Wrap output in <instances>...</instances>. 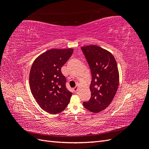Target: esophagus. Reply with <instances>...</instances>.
<instances>
[{
	"label": "esophagus",
	"mask_w": 149,
	"mask_h": 149,
	"mask_svg": "<svg viewBox=\"0 0 149 149\" xmlns=\"http://www.w3.org/2000/svg\"><path fill=\"white\" fill-rule=\"evenodd\" d=\"M78 88H79V86L78 85V86H76L75 87V88H74V89H73V90H74V91L75 92V93H76L78 91Z\"/></svg>",
	"instance_id": "1"
}]
</instances>
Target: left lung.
I'll return each instance as SVG.
<instances>
[{"instance_id": "left-lung-1", "label": "left lung", "mask_w": 149, "mask_h": 149, "mask_svg": "<svg viewBox=\"0 0 149 149\" xmlns=\"http://www.w3.org/2000/svg\"><path fill=\"white\" fill-rule=\"evenodd\" d=\"M92 74L90 85L91 97L84 107L94 113L104 110L113 100L119 83L118 65L114 56L94 45L81 48Z\"/></svg>"}]
</instances>
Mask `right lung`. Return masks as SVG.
Listing matches in <instances>:
<instances>
[{"mask_svg": "<svg viewBox=\"0 0 149 149\" xmlns=\"http://www.w3.org/2000/svg\"><path fill=\"white\" fill-rule=\"evenodd\" d=\"M73 52V48L49 49L36 58L31 67V92L40 107L49 114L60 113L70 101L72 93L66 88L61 68Z\"/></svg>", "mask_w": 149, "mask_h": 149, "instance_id": "obj_1", "label": "right lung"}]
</instances>
